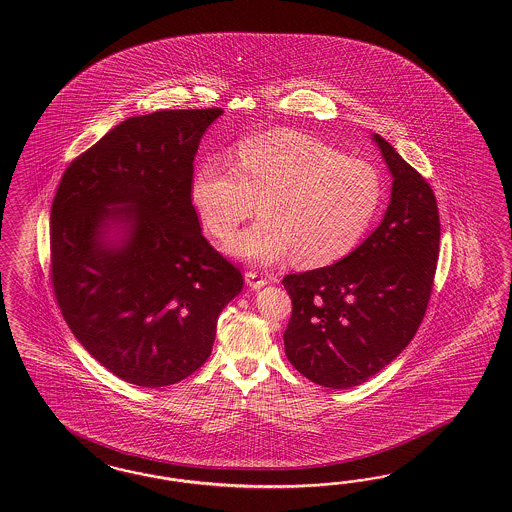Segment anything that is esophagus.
<instances>
[{"label": "esophagus", "mask_w": 512, "mask_h": 512, "mask_svg": "<svg viewBox=\"0 0 512 512\" xmlns=\"http://www.w3.org/2000/svg\"><path fill=\"white\" fill-rule=\"evenodd\" d=\"M270 276H263L259 272H246V283L251 289H261L266 283H270Z\"/></svg>", "instance_id": "1"}]
</instances>
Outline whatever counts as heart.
I'll list each match as a JSON object with an SVG mask.
<instances>
[{
    "label": "heart",
    "instance_id": "1",
    "mask_svg": "<svg viewBox=\"0 0 512 512\" xmlns=\"http://www.w3.org/2000/svg\"><path fill=\"white\" fill-rule=\"evenodd\" d=\"M191 204L202 225L229 238L253 214L261 221L236 234L227 251L249 263H334L357 246L383 202V182L370 163L321 140L274 131L244 140L236 165L204 159L193 172Z\"/></svg>",
    "mask_w": 512,
    "mask_h": 512
}]
</instances>
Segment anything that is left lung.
<instances>
[{
	"mask_svg": "<svg viewBox=\"0 0 512 512\" xmlns=\"http://www.w3.org/2000/svg\"><path fill=\"white\" fill-rule=\"evenodd\" d=\"M392 174L381 225L338 263L283 278L293 313L285 355L321 387H357L417 334L434 287L439 212L430 184L381 135Z\"/></svg>",
	"mask_w": 512,
	"mask_h": 512,
	"instance_id": "1",
	"label": "left lung"
}]
</instances>
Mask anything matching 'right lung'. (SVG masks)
I'll return each instance as SVG.
<instances>
[{"instance_id": "1", "label": "right lung", "mask_w": 512, "mask_h": 512, "mask_svg": "<svg viewBox=\"0 0 512 512\" xmlns=\"http://www.w3.org/2000/svg\"><path fill=\"white\" fill-rule=\"evenodd\" d=\"M221 109L127 118L63 172L50 210V279L84 349L137 387L174 385L212 353L244 287L202 236L189 186Z\"/></svg>"}]
</instances>
